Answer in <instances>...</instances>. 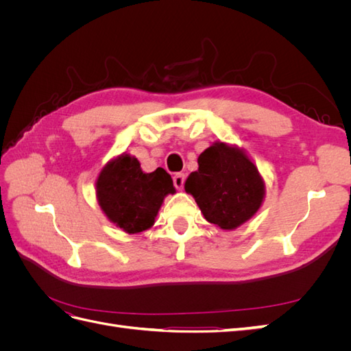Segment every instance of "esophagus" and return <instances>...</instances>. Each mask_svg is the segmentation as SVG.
<instances>
[{"label": "esophagus", "mask_w": 351, "mask_h": 351, "mask_svg": "<svg viewBox=\"0 0 351 351\" xmlns=\"http://www.w3.org/2000/svg\"><path fill=\"white\" fill-rule=\"evenodd\" d=\"M184 180H186V177H184V174H183V173H177V174L173 177V182H174L176 189L182 190V189H183V186H184Z\"/></svg>", "instance_id": "esophagus-1"}]
</instances>
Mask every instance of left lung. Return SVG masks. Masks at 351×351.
Masks as SVG:
<instances>
[{"mask_svg":"<svg viewBox=\"0 0 351 351\" xmlns=\"http://www.w3.org/2000/svg\"><path fill=\"white\" fill-rule=\"evenodd\" d=\"M197 164L184 190L208 222L231 231L254 217L265 199V180L246 151L217 141L199 155Z\"/></svg>","mask_w":351,"mask_h":351,"instance_id":"8db88e82","label":"left lung"}]
</instances>
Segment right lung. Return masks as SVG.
<instances>
[{
    "instance_id": "right-lung-1",
    "label": "right lung",
    "mask_w": 351,
    "mask_h": 351,
    "mask_svg": "<svg viewBox=\"0 0 351 351\" xmlns=\"http://www.w3.org/2000/svg\"><path fill=\"white\" fill-rule=\"evenodd\" d=\"M104 215L129 234L155 224L164 199L176 193L173 178L164 168L145 173L137 158L123 152L105 164L95 183Z\"/></svg>"
}]
</instances>
